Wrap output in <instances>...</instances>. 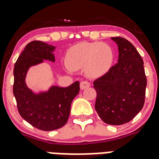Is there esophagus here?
I'll return each instance as SVG.
<instances>
[{
	"label": "esophagus",
	"instance_id": "esophagus-1",
	"mask_svg": "<svg viewBox=\"0 0 159 159\" xmlns=\"http://www.w3.org/2000/svg\"><path fill=\"white\" fill-rule=\"evenodd\" d=\"M90 83H88V81H82V82L80 83V89L81 90H84L85 89V88H88L90 87Z\"/></svg>",
	"mask_w": 159,
	"mask_h": 159
}]
</instances>
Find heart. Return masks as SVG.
I'll use <instances>...</instances> for the list:
<instances>
[{
	"label": "heart",
	"instance_id": "1",
	"mask_svg": "<svg viewBox=\"0 0 159 159\" xmlns=\"http://www.w3.org/2000/svg\"><path fill=\"white\" fill-rule=\"evenodd\" d=\"M114 55L111 48L102 42H84L68 49L66 64L71 70L84 68L91 78H99L110 71Z\"/></svg>",
	"mask_w": 159,
	"mask_h": 159
}]
</instances>
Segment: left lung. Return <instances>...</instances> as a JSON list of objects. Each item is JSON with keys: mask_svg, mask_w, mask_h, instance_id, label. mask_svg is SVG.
<instances>
[{"mask_svg": "<svg viewBox=\"0 0 159 159\" xmlns=\"http://www.w3.org/2000/svg\"><path fill=\"white\" fill-rule=\"evenodd\" d=\"M111 40L118 45V63L93 84L97 93L95 111L105 123L117 126L130 122L142 110L147 77L134 46L123 37Z\"/></svg>", "mask_w": 159, "mask_h": 159, "instance_id": "8db88e82", "label": "left lung"}]
</instances>
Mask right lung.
<instances>
[{
  "label": "right lung",
  "instance_id": "1",
  "mask_svg": "<svg viewBox=\"0 0 159 159\" xmlns=\"http://www.w3.org/2000/svg\"><path fill=\"white\" fill-rule=\"evenodd\" d=\"M56 46L34 40L29 43L14 65L13 95L18 111L25 121L45 131L57 130L67 123L72 100L80 92V82L68 87L52 85L48 89L34 91L28 87L26 77L32 67L55 62Z\"/></svg>",
  "mask_w": 159,
  "mask_h": 159
}]
</instances>
